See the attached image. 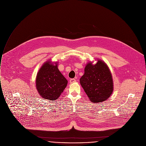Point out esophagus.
Wrapping results in <instances>:
<instances>
[{
	"label": "esophagus",
	"instance_id": "34e87169",
	"mask_svg": "<svg viewBox=\"0 0 146 146\" xmlns=\"http://www.w3.org/2000/svg\"><path fill=\"white\" fill-rule=\"evenodd\" d=\"M75 82H76V79H71L70 80V83H74Z\"/></svg>",
	"mask_w": 146,
	"mask_h": 146
}]
</instances>
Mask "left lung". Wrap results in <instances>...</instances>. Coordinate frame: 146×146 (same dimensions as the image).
Segmentation results:
<instances>
[{"instance_id": "obj_1", "label": "left lung", "mask_w": 146, "mask_h": 146, "mask_svg": "<svg viewBox=\"0 0 146 146\" xmlns=\"http://www.w3.org/2000/svg\"><path fill=\"white\" fill-rule=\"evenodd\" d=\"M96 64H86L80 83L89 100L93 103L106 101L113 92V81L107 64L101 59Z\"/></svg>"}]
</instances>
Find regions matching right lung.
<instances>
[{"mask_svg": "<svg viewBox=\"0 0 146 146\" xmlns=\"http://www.w3.org/2000/svg\"><path fill=\"white\" fill-rule=\"evenodd\" d=\"M58 62L46 61L37 72L36 86L40 96L44 99L54 101L59 98L68 81L57 68Z\"/></svg>", "mask_w": 146, "mask_h": 146, "instance_id": "1", "label": "right lung"}]
</instances>
